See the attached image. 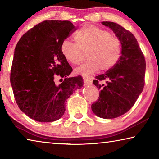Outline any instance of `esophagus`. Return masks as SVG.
Instances as JSON below:
<instances>
[{"mask_svg": "<svg viewBox=\"0 0 159 159\" xmlns=\"http://www.w3.org/2000/svg\"><path fill=\"white\" fill-rule=\"evenodd\" d=\"M83 80H84V85H90L92 82L89 79V78L88 77H84L83 78Z\"/></svg>", "mask_w": 159, "mask_h": 159, "instance_id": "esophagus-1", "label": "esophagus"}]
</instances>
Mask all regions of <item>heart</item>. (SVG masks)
<instances>
[{
    "label": "heart",
    "mask_w": 159,
    "mask_h": 159,
    "mask_svg": "<svg viewBox=\"0 0 159 159\" xmlns=\"http://www.w3.org/2000/svg\"><path fill=\"white\" fill-rule=\"evenodd\" d=\"M76 43L64 41L60 52L69 63L78 65L88 53V60L76 69L77 74L88 76L101 69L114 67L121 55V42L118 38L98 26L88 25L75 32Z\"/></svg>",
    "instance_id": "1"
}]
</instances>
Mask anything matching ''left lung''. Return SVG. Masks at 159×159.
<instances>
[{
  "mask_svg": "<svg viewBox=\"0 0 159 159\" xmlns=\"http://www.w3.org/2000/svg\"><path fill=\"white\" fill-rule=\"evenodd\" d=\"M121 42V55L116 65L95 76L94 85L100 90L91 105L94 114L103 118L119 117L130 110L143 90L146 61L133 34L117 23L102 21Z\"/></svg>",
  "mask_w": 159,
  "mask_h": 159,
  "instance_id": "8db88e82",
  "label": "left lung"
}]
</instances>
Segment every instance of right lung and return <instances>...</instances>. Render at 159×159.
I'll return each instance as SVG.
<instances>
[{
	"label": "right lung",
	"mask_w": 159,
	"mask_h": 159,
	"mask_svg": "<svg viewBox=\"0 0 159 159\" xmlns=\"http://www.w3.org/2000/svg\"><path fill=\"white\" fill-rule=\"evenodd\" d=\"M69 21L45 20L21 37L16 45L10 83L19 108L36 121L52 122L62 116L66 99L83 85L60 52L61 42L75 31ZM57 77L64 78L56 85Z\"/></svg>",
	"instance_id": "right-lung-1"
}]
</instances>
